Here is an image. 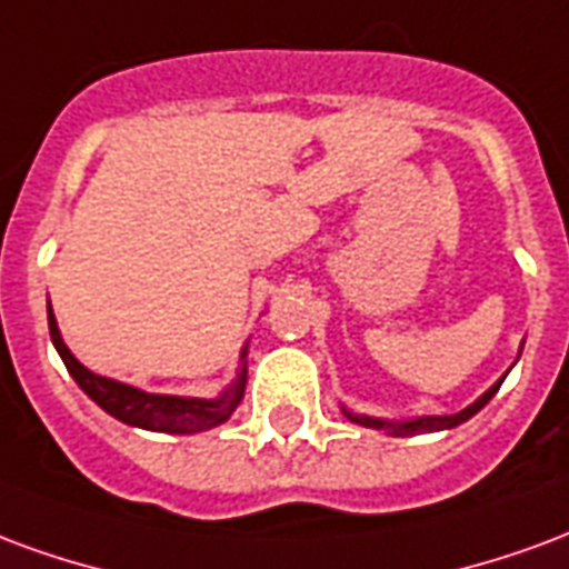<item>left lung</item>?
I'll return each mask as SVG.
<instances>
[{
	"instance_id": "left-lung-1",
	"label": "left lung",
	"mask_w": 569,
	"mask_h": 569,
	"mask_svg": "<svg viewBox=\"0 0 569 569\" xmlns=\"http://www.w3.org/2000/svg\"><path fill=\"white\" fill-rule=\"evenodd\" d=\"M506 379V376H503ZM503 379L497 381V385H491L488 391L476 400V403H470L467 409H460V412H455V416H425V418H412V421H385V418H370V416H355V412H348V409H342L351 421H358V425L363 427H372V430H388L391 437H416V433H433V430H449V427H458L463 425V421H470L479 409H482L491 397H495L497 391H500V385H503Z\"/></svg>"
}]
</instances>
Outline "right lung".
Returning <instances> with one entry per match:
<instances>
[{"label": "right lung", "mask_w": 569, "mask_h": 569, "mask_svg": "<svg viewBox=\"0 0 569 569\" xmlns=\"http://www.w3.org/2000/svg\"><path fill=\"white\" fill-rule=\"evenodd\" d=\"M48 327H51V342L60 351L66 370L78 381V388L102 406L109 416H114L123 425L142 427V430H157V433H176V437H190L199 430H211V427L223 425L227 418L233 416L236 406L242 403L244 381H248V370H244V348H242V370L236 372V381L214 400H202V397H172V393H148L123 385V381L106 379L90 372L84 363H78L74 355L66 348L57 318H53L51 302H48Z\"/></svg>", "instance_id": "add662e5"}]
</instances>
